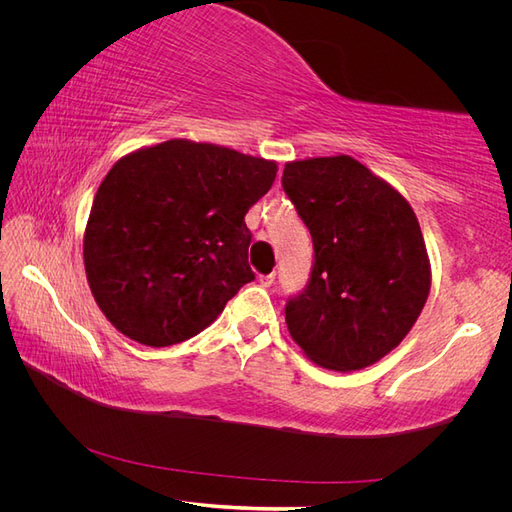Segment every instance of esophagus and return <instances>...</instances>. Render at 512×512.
I'll list each match as a JSON object with an SVG mask.
<instances>
[{"mask_svg":"<svg viewBox=\"0 0 512 512\" xmlns=\"http://www.w3.org/2000/svg\"><path fill=\"white\" fill-rule=\"evenodd\" d=\"M258 282H260V286H262V288H269V286H273V282H275V273L260 275V277H258Z\"/></svg>","mask_w":512,"mask_h":512,"instance_id":"obj_1","label":"esophagus"}]
</instances>
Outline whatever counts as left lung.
<instances>
[{"label": "left lung", "mask_w": 512, "mask_h": 512, "mask_svg": "<svg viewBox=\"0 0 512 512\" xmlns=\"http://www.w3.org/2000/svg\"><path fill=\"white\" fill-rule=\"evenodd\" d=\"M284 192L314 241L286 324L307 359L354 371L401 344L421 316L431 267L408 200L350 156L288 162Z\"/></svg>", "instance_id": "1"}]
</instances>
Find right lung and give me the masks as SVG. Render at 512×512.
<instances>
[{
    "label": "right lung",
    "mask_w": 512,
    "mask_h": 512,
    "mask_svg": "<svg viewBox=\"0 0 512 512\" xmlns=\"http://www.w3.org/2000/svg\"><path fill=\"white\" fill-rule=\"evenodd\" d=\"M277 164L173 138L123 156L100 183L83 239L91 294L138 344L185 342L254 280L245 213Z\"/></svg>",
    "instance_id": "obj_1"
}]
</instances>
